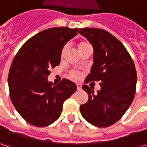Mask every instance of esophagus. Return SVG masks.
Listing matches in <instances>:
<instances>
[{"label": "esophagus", "instance_id": "obj_1", "mask_svg": "<svg viewBox=\"0 0 147 147\" xmlns=\"http://www.w3.org/2000/svg\"><path fill=\"white\" fill-rule=\"evenodd\" d=\"M77 88H78V90H81L82 89V85L79 84V83H78L77 84Z\"/></svg>", "mask_w": 147, "mask_h": 147}]
</instances>
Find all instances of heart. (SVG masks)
Returning <instances> with one entry per match:
<instances>
[{
  "label": "heart",
  "instance_id": "1",
  "mask_svg": "<svg viewBox=\"0 0 147 147\" xmlns=\"http://www.w3.org/2000/svg\"><path fill=\"white\" fill-rule=\"evenodd\" d=\"M90 44L88 42H80L78 44V49H79V51H80V52L82 51V50L84 48H86L88 46H89ZM67 50H68V46L67 45H65L62 49H61V51H60V56H61V58H63L64 56L65 55V53H66V51H67ZM69 78H71L72 79H79L80 78H81V73L79 72V71L76 70V69H72V70L69 71Z\"/></svg>",
  "mask_w": 147,
  "mask_h": 147
}]
</instances>
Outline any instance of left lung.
Here are the masks:
<instances>
[{"mask_svg":"<svg viewBox=\"0 0 147 147\" xmlns=\"http://www.w3.org/2000/svg\"><path fill=\"white\" fill-rule=\"evenodd\" d=\"M79 33L92 43L94 64L86 82L100 81L97 93L88 85L86 104L80 105L82 117L91 124L106 127L119 121L133 102L136 93L137 71L133 60L122 42L100 28H80Z\"/></svg>","mask_w":147,"mask_h":147,"instance_id":"8db88e82","label":"left lung"}]
</instances>
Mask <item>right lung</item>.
<instances>
[{
	"instance_id": "add662e5",
	"label": "right lung",
	"mask_w": 147,
	"mask_h": 147,
	"mask_svg": "<svg viewBox=\"0 0 147 147\" xmlns=\"http://www.w3.org/2000/svg\"><path fill=\"white\" fill-rule=\"evenodd\" d=\"M78 28H52L26 42L15 55L8 75L9 96L23 119L36 127H47L57 120L63 103L77 90L74 82L57 85L47 81L51 69L60 63V51L75 37Z\"/></svg>"
}]
</instances>
